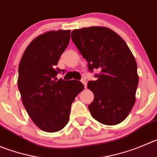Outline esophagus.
Wrapping results in <instances>:
<instances>
[{
    "label": "esophagus",
    "mask_w": 157,
    "mask_h": 157,
    "mask_svg": "<svg viewBox=\"0 0 157 157\" xmlns=\"http://www.w3.org/2000/svg\"><path fill=\"white\" fill-rule=\"evenodd\" d=\"M80 81L82 82V83H83V85H84V87H87V81H86V80L84 78H82L81 80H80Z\"/></svg>",
    "instance_id": "obj_1"
}]
</instances>
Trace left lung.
Here are the masks:
<instances>
[{"mask_svg": "<svg viewBox=\"0 0 157 157\" xmlns=\"http://www.w3.org/2000/svg\"><path fill=\"white\" fill-rule=\"evenodd\" d=\"M71 38L87 60L89 71L99 70L94 75L97 80L87 83L94 95L88 105L92 117L107 125L121 122L134 106L139 83L137 64L129 48L105 27L75 29Z\"/></svg>", "mask_w": 157, "mask_h": 157, "instance_id": "8db88e82", "label": "left lung"}]
</instances>
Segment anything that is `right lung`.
<instances>
[{
  "mask_svg": "<svg viewBox=\"0 0 157 157\" xmlns=\"http://www.w3.org/2000/svg\"><path fill=\"white\" fill-rule=\"evenodd\" d=\"M70 31L45 32L28 45L18 67L17 87L22 103L40 129L55 132L69 121L72 103L84 86L78 80H57L56 67L70 42Z\"/></svg>",
  "mask_w": 157,
  "mask_h": 157,
  "instance_id": "1",
  "label": "right lung"
}]
</instances>
